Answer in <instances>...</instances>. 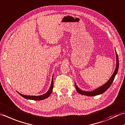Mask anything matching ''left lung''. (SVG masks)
Segmentation results:
<instances>
[{"label":"left lung","instance_id":"1","mask_svg":"<svg viewBox=\"0 0 125 125\" xmlns=\"http://www.w3.org/2000/svg\"><path fill=\"white\" fill-rule=\"evenodd\" d=\"M115 53H116V60L115 69L113 75H112V76L109 79L108 81H107L106 83H104V84L101 85V87L97 88L95 89V90H93L92 92L84 91V90H82L81 89H80L77 86L76 84V83L75 82L76 89L77 92L79 93V94L81 95H86V96H96V95H98L104 93V92H106V90L109 88V87L111 85L112 83H113V81L114 80L115 76L117 73H118V69H119V58H118V55L117 54V52L116 51H115Z\"/></svg>","mask_w":125,"mask_h":125}]
</instances>
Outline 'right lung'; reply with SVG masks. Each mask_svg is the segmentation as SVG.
Instances as JSON below:
<instances>
[{
	"label": "right lung",
	"instance_id": "right-lung-1",
	"mask_svg": "<svg viewBox=\"0 0 125 125\" xmlns=\"http://www.w3.org/2000/svg\"><path fill=\"white\" fill-rule=\"evenodd\" d=\"M53 75H52V80H51V85L50 87L49 88V89L48 90V92L44 94L43 95H38V96H33V95H25L23 94H21V93H19V92H18V93L21 95L22 97H24L25 99H29V100H42L44 99H45L46 98L50 96V95L51 94L52 92V89H53Z\"/></svg>",
	"mask_w": 125,
	"mask_h": 125
}]
</instances>
